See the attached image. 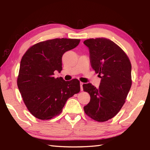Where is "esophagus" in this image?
<instances>
[{
  "label": "esophagus",
  "instance_id": "1",
  "mask_svg": "<svg viewBox=\"0 0 150 150\" xmlns=\"http://www.w3.org/2000/svg\"><path fill=\"white\" fill-rule=\"evenodd\" d=\"M83 84H84L83 82H80V85H81V91L83 90V87H82V85H83Z\"/></svg>",
  "mask_w": 150,
  "mask_h": 150
}]
</instances>
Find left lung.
I'll return each mask as SVG.
<instances>
[{"label": "left lung", "mask_w": 150, "mask_h": 150, "mask_svg": "<svg viewBox=\"0 0 150 150\" xmlns=\"http://www.w3.org/2000/svg\"><path fill=\"white\" fill-rule=\"evenodd\" d=\"M90 51L91 65L101 78L98 89L84 84L83 90L90 95L84 107L85 113L98 122H105L119 112L131 88L132 64L122 48L105 38L84 41Z\"/></svg>", "instance_id": "1"}]
</instances>
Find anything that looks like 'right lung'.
I'll return each instance as SVG.
<instances>
[{"mask_svg": "<svg viewBox=\"0 0 150 150\" xmlns=\"http://www.w3.org/2000/svg\"><path fill=\"white\" fill-rule=\"evenodd\" d=\"M80 39H54L31 46L22 56L17 86L28 111L40 120H49L62 112L67 100L81 90L77 79L65 81L55 78L62 70V57L79 45Z\"/></svg>", "mask_w": 150, "mask_h": 150, "instance_id": "right-lung-1", "label": "right lung"}]
</instances>
